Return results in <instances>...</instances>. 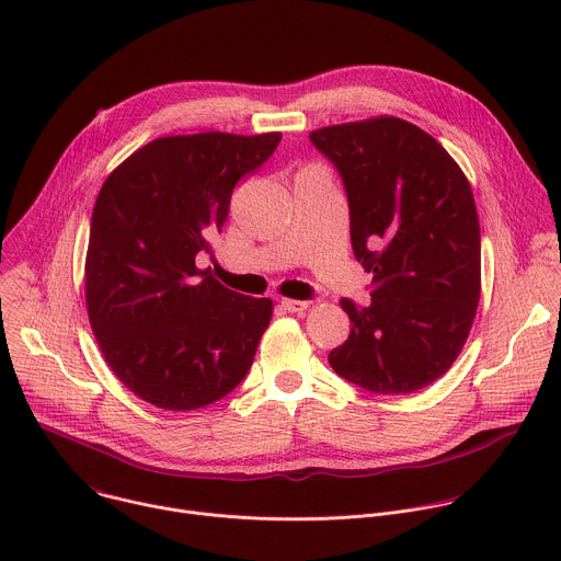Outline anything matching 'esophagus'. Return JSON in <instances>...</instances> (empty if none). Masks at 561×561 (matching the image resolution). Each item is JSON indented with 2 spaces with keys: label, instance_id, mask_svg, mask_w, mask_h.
I'll return each mask as SVG.
<instances>
[{
  "label": "esophagus",
  "instance_id": "esophagus-1",
  "mask_svg": "<svg viewBox=\"0 0 561 561\" xmlns=\"http://www.w3.org/2000/svg\"><path fill=\"white\" fill-rule=\"evenodd\" d=\"M282 308L288 310V312H301L308 308V301H301V299H282Z\"/></svg>",
  "mask_w": 561,
  "mask_h": 561
}]
</instances>
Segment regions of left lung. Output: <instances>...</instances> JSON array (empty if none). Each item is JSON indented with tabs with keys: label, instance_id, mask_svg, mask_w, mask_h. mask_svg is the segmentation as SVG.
Segmentation results:
<instances>
[{
	"label": "left lung",
	"instance_id": "obj_1",
	"mask_svg": "<svg viewBox=\"0 0 561 561\" xmlns=\"http://www.w3.org/2000/svg\"><path fill=\"white\" fill-rule=\"evenodd\" d=\"M310 144L342 178L370 304L344 297L348 340L333 370L370 392L426 388L457 359L479 304L482 247L472 191L428 133L397 117L329 126Z\"/></svg>",
	"mask_w": 561,
	"mask_h": 561
}]
</instances>
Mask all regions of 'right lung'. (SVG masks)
Segmentation results:
<instances>
[{
  "label": "right lung",
  "instance_id": "add662e5",
  "mask_svg": "<svg viewBox=\"0 0 561 561\" xmlns=\"http://www.w3.org/2000/svg\"><path fill=\"white\" fill-rule=\"evenodd\" d=\"M282 141L199 133L159 137L104 182L91 221L87 306L104 359L144 402L193 411L251 370L273 301L199 271L230 195Z\"/></svg>",
  "mask_w": 561,
  "mask_h": 561
}]
</instances>
